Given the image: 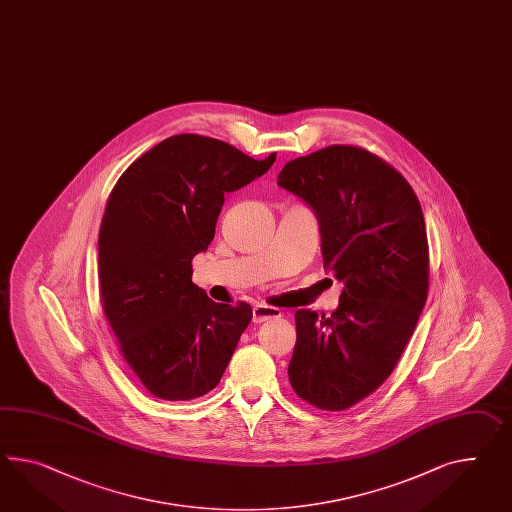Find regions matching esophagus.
Segmentation results:
<instances>
[{"instance_id": "1", "label": "esophagus", "mask_w": 512, "mask_h": 512, "mask_svg": "<svg viewBox=\"0 0 512 512\" xmlns=\"http://www.w3.org/2000/svg\"><path fill=\"white\" fill-rule=\"evenodd\" d=\"M281 311L274 309V307H268V305H255L253 307V322L255 324H262L266 320H272V318H279Z\"/></svg>"}]
</instances>
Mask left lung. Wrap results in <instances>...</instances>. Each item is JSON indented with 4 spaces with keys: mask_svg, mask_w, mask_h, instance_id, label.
Returning <instances> with one entry per match:
<instances>
[{
    "mask_svg": "<svg viewBox=\"0 0 512 512\" xmlns=\"http://www.w3.org/2000/svg\"><path fill=\"white\" fill-rule=\"evenodd\" d=\"M277 185L311 207L324 268L342 283L329 316L296 312L298 340L288 379L314 407L344 411L392 374L424 311V212L403 175L351 146H329L290 161Z\"/></svg>",
    "mask_w": 512,
    "mask_h": 512,
    "instance_id": "1",
    "label": "left lung"
}]
</instances>
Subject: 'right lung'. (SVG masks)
I'll return each mask as SVG.
<instances>
[{
	"label": "right lung",
	"mask_w": 512,
	"mask_h": 512,
	"mask_svg": "<svg viewBox=\"0 0 512 512\" xmlns=\"http://www.w3.org/2000/svg\"><path fill=\"white\" fill-rule=\"evenodd\" d=\"M216 138L175 135L138 157L107 201L98 238L101 303L120 351L157 398L211 392L251 320L248 303H214L192 283L225 194L274 164Z\"/></svg>",
	"instance_id": "obj_1"
}]
</instances>
